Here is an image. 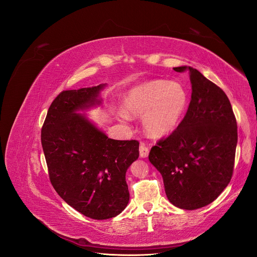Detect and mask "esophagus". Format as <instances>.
Returning a JSON list of instances; mask_svg holds the SVG:
<instances>
[{
	"instance_id": "1",
	"label": "esophagus",
	"mask_w": 257,
	"mask_h": 257,
	"mask_svg": "<svg viewBox=\"0 0 257 257\" xmlns=\"http://www.w3.org/2000/svg\"><path fill=\"white\" fill-rule=\"evenodd\" d=\"M148 154H149V148L145 144H141V146H139V155H141V158H147Z\"/></svg>"
}]
</instances>
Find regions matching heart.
<instances>
[{
    "mask_svg": "<svg viewBox=\"0 0 257 257\" xmlns=\"http://www.w3.org/2000/svg\"><path fill=\"white\" fill-rule=\"evenodd\" d=\"M189 92L178 81L155 79L130 90L123 98L124 110L119 112L122 120L128 113L143 115L145 130L152 136H163L180 124L189 105Z\"/></svg>",
    "mask_w": 257,
    "mask_h": 257,
    "instance_id": "heart-1",
    "label": "heart"
}]
</instances>
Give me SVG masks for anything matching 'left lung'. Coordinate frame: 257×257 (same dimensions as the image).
<instances>
[{
    "label": "left lung",
    "instance_id": "1",
    "mask_svg": "<svg viewBox=\"0 0 257 257\" xmlns=\"http://www.w3.org/2000/svg\"><path fill=\"white\" fill-rule=\"evenodd\" d=\"M174 69L190 73L191 102L177 128L151 148L149 161L161 173L170 203L194 210L212 203L230 181L237 121L220 87L193 67Z\"/></svg>",
    "mask_w": 257,
    "mask_h": 257
}]
</instances>
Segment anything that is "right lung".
I'll return each instance as SVG.
<instances>
[{
  "label": "right lung",
  "mask_w": 257,
  "mask_h": 257,
  "mask_svg": "<svg viewBox=\"0 0 257 257\" xmlns=\"http://www.w3.org/2000/svg\"><path fill=\"white\" fill-rule=\"evenodd\" d=\"M105 84L65 90L53 99L42 127L49 179L64 201L83 215L106 220L128 204L125 174L139 157L137 141H115L76 113L95 103Z\"/></svg>",
  "instance_id": "1"
}]
</instances>
